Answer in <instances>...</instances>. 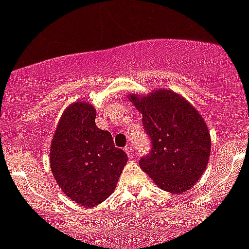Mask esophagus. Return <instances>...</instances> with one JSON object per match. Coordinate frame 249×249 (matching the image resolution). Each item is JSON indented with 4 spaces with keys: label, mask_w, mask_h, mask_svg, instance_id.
I'll return each instance as SVG.
<instances>
[{
    "label": "esophagus",
    "mask_w": 249,
    "mask_h": 249,
    "mask_svg": "<svg viewBox=\"0 0 249 249\" xmlns=\"http://www.w3.org/2000/svg\"><path fill=\"white\" fill-rule=\"evenodd\" d=\"M125 152H126V154H127V157L129 158H134V149H132L131 147H126L125 148Z\"/></svg>",
    "instance_id": "esophagus-1"
}]
</instances>
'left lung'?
Wrapping results in <instances>:
<instances>
[{"label": "left lung", "instance_id": "1", "mask_svg": "<svg viewBox=\"0 0 249 249\" xmlns=\"http://www.w3.org/2000/svg\"><path fill=\"white\" fill-rule=\"evenodd\" d=\"M127 99L142 114L152 152L140 166L160 189L182 194L192 189L207 167L211 136L206 122L189 101L170 89Z\"/></svg>", "mask_w": 249, "mask_h": 249}]
</instances>
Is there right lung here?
<instances>
[{
  "label": "right lung",
  "mask_w": 249,
  "mask_h": 249,
  "mask_svg": "<svg viewBox=\"0 0 249 249\" xmlns=\"http://www.w3.org/2000/svg\"><path fill=\"white\" fill-rule=\"evenodd\" d=\"M96 110L76 101L61 114L50 143V169L62 192L72 201L91 208L114 192L127 162L114 145L110 132L95 124Z\"/></svg>",
  "instance_id": "obj_1"
}]
</instances>
